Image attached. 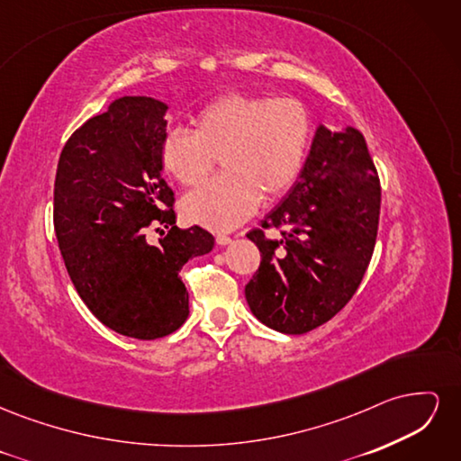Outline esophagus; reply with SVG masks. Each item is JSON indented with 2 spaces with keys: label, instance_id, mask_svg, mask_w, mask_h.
I'll return each instance as SVG.
<instances>
[{
  "label": "esophagus",
  "instance_id": "1",
  "mask_svg": "<svg viewBox=\"0 0 461 461\" xmlns=\"http://www.w3.org/2000/svg\"><path fill=\"white\" fill-rule=\"evenodd\" d=\"M230 236L229 234H217L215 236V242L219 244V246H227V244H230Z\"/></svg>",
  "mask_w": 461,
  "mask_h": 461
}]
</instances>
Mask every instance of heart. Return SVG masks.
Segmentation results:
<instances>
[{"mask_svg": "<svg viewBox=\"0 0 461 461\" xmlns=\"http://www.w3.org/2000/svg\"><path fill=\"white\" fill-rule=\"evenodd\" d=\"M312 140V115L298 100L234 92L203 105L192 132L165 134L159 158L178 185L198 186L217 159L225 175L183 202L188 221L227 230L252 215L261 196L273 202L294 186Z\"/></svg>", "mask_w": 461, "mask_h": 461, "instance_id": "heart-1", "label": "heart"}]
</instances>
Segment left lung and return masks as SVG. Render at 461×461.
Wrapping results in <instances>:
<instances>
[{"instance_id":"1","label":"left lung","mask_w":461,"mask_h":461,"mask_svg":"<svg viewBox=\"0 0 461 461\" xmlns=\"http://www.w3.org/2000/svg\"><path fill=\"white\" fill-rule=\"evenodd\" d=\"M381 183L357 129L321 124L300 180L281 205L246 236L261 263L246 285L249 310L278 332L303 334L352 300L371 261ZM282 230L271 241L264 230Z\"/></svg>"}]
</instances>
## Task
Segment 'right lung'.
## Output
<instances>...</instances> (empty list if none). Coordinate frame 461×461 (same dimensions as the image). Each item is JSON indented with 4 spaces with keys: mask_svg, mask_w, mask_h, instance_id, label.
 Here are the masks:
<instances>
[{
    "mask_svg": "<svg viewBox=\"0 0 461 461\" xmlns=\"http://www.w3.org/2000/svg\"><path fill=\"white\" fill-rule=\"evenodd\" d=\"M167 105L124 95L68 138L53 186V225L78 296L105 327L156 340L188 317L183 265L212 252L213 236L175 225L161 175ZM167 228L165 235L160 229ZM159 231V243L145 239Z\"/></svg>",
    "mask_w": 461,
    "mask_h": 461,
    "instance_id": "add662e5",
    "label": "right lung"
}]
</instances>
